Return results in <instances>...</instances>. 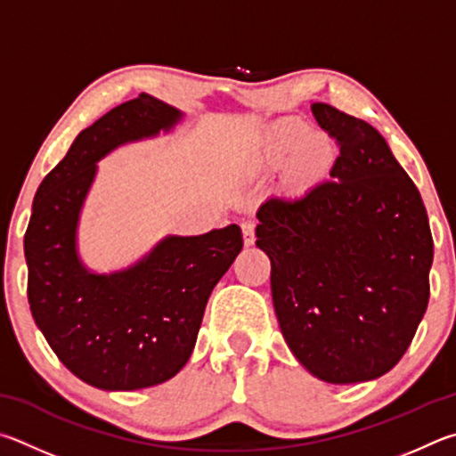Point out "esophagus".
<instances>
[{
  "mask_svg": "<svg viewBox=\"0 0 456 456\" xmlns=\"http://www.w3.org/2000/svg\"><path fill=\"white\" fill-rule=\"evenodd\" d=\"M240 228H242L244 244H246V246H252L254 240H256V236H254V228H256V224H254V220H242Z\"/></svg>",
  "mask_w": 456,
  "mask_h": 456,
  "instance_id": "34e87169",
  "label": "esophagus"
}]
</instances>
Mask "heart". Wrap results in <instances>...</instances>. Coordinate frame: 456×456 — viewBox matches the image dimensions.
<instances>
[{
    "label": "heart",
    "instance_id": "obj_1",
    "mask_svg": "<svg viewBox=\"0 0 456 456\" xmlns=\"http://www.w3.org/2000/svg\"><path fill=\"white\" fill-rule=\"evenodd\" d=\"M306 140H308V132L305 127L292 126V124L282 126L278 127L273 135V140H270L266 156L268 159H273V162H286V159H290L302 146H305ZM310 158H314V150H308L305 154V159H310Z\"/></svg>",
    "mask_w": 456,
    "mask_h": 456
}]
</instances>
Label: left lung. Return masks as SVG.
I'll list each match as a JSON object with an SVG mask.
<instances>
[{
  "instance_id": "left-lung-1",
  "label": "left lung",
  "mask_w": 456,
  "mask_h": 456,
  "mask_svg": "<svg viewBox=\"0 0 456 456\" xmlns=\"http://www.w3.org/2000/svg\"><path fill=\"white\" fill-rule=\"evenodd\" d=\"M340 154L329 182L256 212L278 324L297 361L332 385L374 380L401 361L428 305L433 236L414 182L379 130L310 106Z\"/></svg>"
}]
</instances>
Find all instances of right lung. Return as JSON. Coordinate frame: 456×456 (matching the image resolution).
<instances>
[{
	"instance_id": "right-lung-1",
	"label": "right lung",
	"mask_w": 456,
	"mask_h": 456,
	"mask_svg": "<svg viewBox=\"0 0 456 456\" xmlns=\"http://www.w3.org/2000/svg\"><path fill=\"white\" fill-rule=\"evenodd\" d=\"M183 118L140 94L77 134L36 191L23 252L31 316L79 380L138 390L175 377L194 350L208 298L242 250L236 224L166 236L132 266L98 274L77 252L79 214L98 162L124 143L156 138Z\"/></svg>"
}]
</instances>
